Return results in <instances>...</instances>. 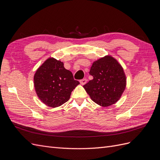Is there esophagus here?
Wrapping results in <instances>:
<instances>
[{"label":"esophagus","instance_id":"esophagus-1","mask_svg":"<svg viewBox=\"0 0 160 160\" xmlns=\"http://www.w3.org/2000/svg\"><path fill=\"white\" fill-rule=\"evenodd\" d=\"M87 79H81V81H80V83L82 85H84L85 84H86V83H87Z\"/></svg>","mask_w":160,"mask_h":160}]
</instances>
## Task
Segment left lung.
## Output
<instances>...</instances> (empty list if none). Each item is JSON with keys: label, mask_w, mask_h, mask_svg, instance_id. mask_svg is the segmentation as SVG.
<instances>
[{"label": "left lung", "mask_w": 160, "mask_h": 160, "mask_svg": "<svg viewBox=\"0 0 160 160\" xmlns=\"http://www.w3.org/2000/svg\"><path fill=\"white\" fill-rule=\"evenodd\" d=\"M89 74L93 79L83 88L95 103L108 107L119 101L126 87V76L115 58L106 55L94 61Z\"/></svg>", "instance_id": "1"}]
</instances>
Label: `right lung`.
I'll use <instances>...</instances> for the list:
<instances>
[{
    "mask_svg": "<svg viewBox=\"0 0 160 160\" xmlns=\"http://www.w3.org/2000/svg\"><path fill=\"white\" fill-rule=\"evenodd\" d=\"M79 84L63 62L47 59L34 75V86L38 98L51 108H57L70 99L71 92Z\"/></svg>",
    "mask_w": 160,
    "mask_h": 160,
    "instance_id": "right-lung-1",
    "label": "right lung"
}]
</instances>
